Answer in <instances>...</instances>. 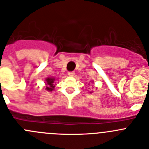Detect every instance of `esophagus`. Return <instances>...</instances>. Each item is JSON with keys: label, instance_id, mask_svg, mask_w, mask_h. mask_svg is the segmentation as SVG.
Returning <instances> with one entry per match:
<instances>
[{"label": "esophagus", "instance_id": "34e87169", "mask_svg": "<svg viewBox=\"0 0 149 149\" xmlns=\"http://www.w3.org/2000/svg\"><path fill=\"white\" fill-rule=\"evenodd\" d=\"M68 75L71 76V77H73V76L74 75V72H69V73H68Z\"/></svg>", "mask_w": 149, "mask_h": 149}]
</instances>
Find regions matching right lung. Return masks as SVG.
Here are the masks:
<instances>
[{
  "instance_id": "right-lung-1",
  "label": "right lung",
  "mask_w": 149,
  "mask_h": 149,
  "mask_svg": "<svg viewBox=\"0 0 149 149\" xmlns=\"http://www.w3.org/2000/svg\"><path fill=\"white\" fill-rule=\"evenodd\" d=\"M54 78H53V77H48V78L46 79V89L47 91H52L54 89V86H55L54 85Z\"/></svg>"
}]
</instances>
